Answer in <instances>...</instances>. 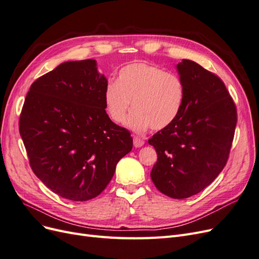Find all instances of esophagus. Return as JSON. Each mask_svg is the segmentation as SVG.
<instances>
[{
  "label": "esophagus",
  "instance_id": "esophagus-1",
  "mask_svg": "<svg viewBox=\"0 0 259 259\" xmlns=\"http://www.w3.org/2000/svg\"><path fill=\"white\" fill-rule=\"evenodd\" d=\"M144 144H145L144 139L139 138V137H134V147H135V148H140V147H143V146H144Z\"/></svg>",
  "mask_w": 259,
  "mask_h": 259
}]
</instances>
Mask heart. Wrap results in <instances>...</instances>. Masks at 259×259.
<instances>
[{"label":"heart","mask_w":259,"mask_h":259,"mask_svg":"<svg viewBox=\"0 0 259 259\" xmlns=\"http://www.w3.org/2000/svg\"><path fill=\"white\" fill-rule=\"evenodd\" d=\"M186 96L184 81L178 74L145 61L123 67L115 82H108L103 99L106 112L116 124L124 123L131 103L134 111L127 126L137 133L149 127H168L182 112Z\"/></svg>","instance_id":"1"}]
</instances>
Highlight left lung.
<instances>
[{"label": "left lung", "instance_id": "obj_1", "mask_svg": "<svg viewBox=\"0 0 259 259\" xmlns=\"http://www.w3.org/2000/svg\"><path fill=\"white\" fill-rule=\"evenodd\" d=\"M177 71L186 88L183 110L148 143L158 153L150 174L156 189L186 199L213 183L225 167L237 109L224 82L197 62L183 59Z\"/></svg>", "mask_w": 259, "mask_h": 259}]
</instances>
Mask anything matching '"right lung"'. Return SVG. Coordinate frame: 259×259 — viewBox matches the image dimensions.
I'll return each instance as SVG.
<instances>
[{
  "label": "right lung",
  "mask_w": 259,
  "mask_h": 259,
  "mask_svg": "<svg viewBox=\"0 0 259 259\" xmlns=\"http://www.w3.org/2000/svg\"><path fill=\"white\" fill-rule=\"evenodd\" d=\"M107 83L96 60L67 61L38 77L26 96L19 133L30 166L65 199L99 195L133 148L130 132L105 110Z\"/></svg>",
  "instance_id": "obj_1"
}]
</instances>
